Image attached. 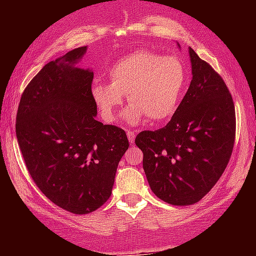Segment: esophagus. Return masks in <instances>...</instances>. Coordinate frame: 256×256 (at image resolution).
Masks as SVG:
<instances>
[{
	"mask_svg": "<svg viewBox=\"0 0 256 256\" xmlns=\"http://www.w3.org/2000/svg\"><path fill=\"white\" fill-rule=\"evenodd\" d=\"M126 137H128V141L130 144H134V140H136V134L132 132L130 130H126Z\"/></svg>",
	"mask_w": 256,
	"mask_h": 256,
	"instance_id": "34e87169",
	"label": "esophagus"
}]
</instances>
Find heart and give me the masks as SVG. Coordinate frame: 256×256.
<instances>
[{
  "label": "heart",
  "mask_w": 256,
  "mask_h": 256,
  "mask_svg": "<svg viewBox=\"0 0 256 256\" xmlns=\"http://www.w3.org/2000/svg\"><path fill=\"white\" fill-rule=\"evenodd\" d=\"M110 83L94 82L91 96L104 120L114 122L126 96L130 106L124 112L130 124L150 118L155 123L176 114L187 84L184 65L174 56L150 51L130 52L108 72Z\"/></svg>",
  "instance_id": "obj_1"
}]
</instances>
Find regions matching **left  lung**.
<instances>
[{"label": "left lung", "instance_id": "8db88e82", "mask_svg": "<svg viewBox=\"0 0 256 256\" xmlns=\"http://www.w3.org/2000/svg\"><path fill=\"white\" fill-rule=\"evenodd\" d=\"M188 54L192 79L176 114L162 130L136 137L150 188L160 200L180 206L198 202L218 182L236 133L227 86L194 50Z\"/></svg>", "mask_w": 256, "mask_h": 256}]
</instances>
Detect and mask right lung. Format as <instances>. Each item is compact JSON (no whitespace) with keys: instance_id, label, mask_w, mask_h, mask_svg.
Masks as SVG:
<instances>
[{"instance_id":"obj_1","label":"right lung","mask_w":256,"mask_h":256,"mask_svg":"<svg viewBox=\"0 0 256 256\" xmlns=\"http://www.w3.org/2000/svg\"><path fill=\"white\" fill-rule=\"evenodd\" d=\"M87 46L50 61L22 92L16 137L30 177L46 198L88 214L112 195L130 142L122 128L96 119L94 73L78 66Z\"/></svg>"}]
</instances>
